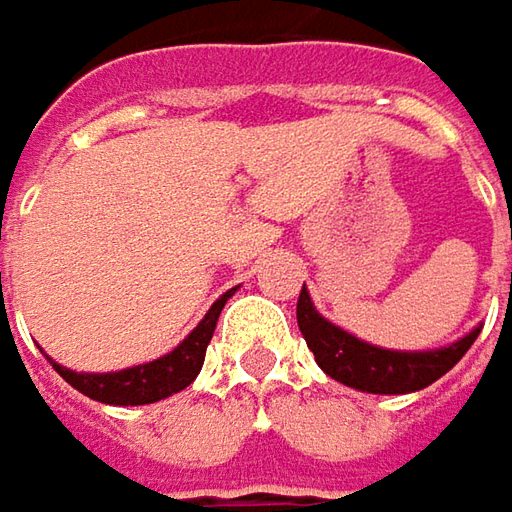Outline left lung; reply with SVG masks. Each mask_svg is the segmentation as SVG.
Returning a JSON list of instances; mask_svg holds the SVG:
<instances>
[{
  "mask_svg": "<svg viewBox=\"0 0 512 512\" xmlns=\"http://www.w3.org/2000/svg\"><path fill=\"white\" fill-rule=\"evenodd\" d=\"M296 322L305 336L307 347L313 350L316 364L330 379L356 387L364 393H413L422 390L462 359L476 342L479 330L464 336L459 342L442 350H424V353H402V350H382L373 344L359 342L356 336L344 333L342 327L330 325L316 313L307 290L302 287Z\"/></svg>",
  "mask_w": 512,
  "mask_h": 512,
  "instance_id": "8db88e82",
  "label": "left lung"
}]
</instances>
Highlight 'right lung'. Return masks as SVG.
Masks as SVG:
<instances>
[{
    "instance_id": "1",
    "label": "right lung",
    "mask_w": 512,
    "mask_h": 512,
    "mask_svg": "<svg viewBox=\"0 0 512 512\" xmlns=\"http://www.w3.org/2000/svg\"><path fill=\"white\" fill-rule=\"evenodd\" d=\"M233 290H227L222 299L213 302L205 319L199 322V327L187 336L185 342L156 362L128 367L119 373H73L62 364H53V367L70 387H76L88 399H96L102 404H150L168 399L173 393L185 390L187 384L199 376V370L205 364L207 344L213 339V330L219 322V313H222L227 299L233 296Z\"/></svg>"
}]
</instances>
